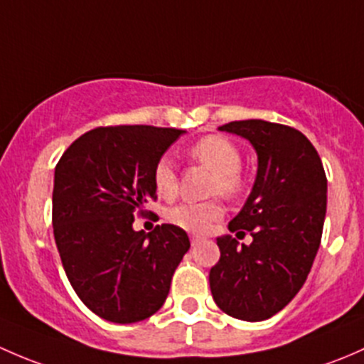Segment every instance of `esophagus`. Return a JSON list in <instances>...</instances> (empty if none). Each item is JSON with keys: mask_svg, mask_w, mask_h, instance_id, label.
<instances>
[{"mask_svg": "<svg viewBox=\"0 0 364 364\" xmlns=\"http://www.w3.org/2000/svg\"><path fill=\"white\" fill-rule=\"evenodd\" d=\"M201 240H203V237H200V235H191V243H193V245H198Z\"/></svg>", "mask_w": 364, "mask_h": 364, "instance_id": "1", "label": "esophagus"}]
</instances>
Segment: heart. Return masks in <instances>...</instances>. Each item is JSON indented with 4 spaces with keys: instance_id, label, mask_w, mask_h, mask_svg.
Here are the masks:
<instances>
[{
    "instance_id": "heart-1",
    "label": "heart",
    "mask_w": 364,
    "mask_h": 364,
    "mask_svg": "<svg viewBox=\"0 0 364 364\" xmlns=\"http://www.w3.org/2000/svg\"><path fill=\"white\" fill-rule=\"evenodd\" d=\"M189 157L213 171L210 182V194H220L235 198L242 193L243 178L240 175L242 168V152L230 138L220 134H208L198 140L189 149ZM152 182L161 198H173L178 191V171L170 156H161L152 170ZM224 207L219 200L201 201V203H181L170 208L166 213L168 223L181 230L203 233L219 220Z\"/></svg>"
}]
</instances>
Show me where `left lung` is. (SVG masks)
Returning <instances> with one entry per match:
<instances>
[{
  "mask_svg": "<svg viewBox=\"0 0 364 364\" xmlns=\"http://www.w3.org/2000/svg\"><path fill=\"white\" fill-rule=\"evenodd\" d=\"M220 131L254 145L257 177L228 226L231 233H250L252 243L240 249L231 235L217 238L220 259L210 269V291L228 316L264 321L280 312L309 277L321 245L328 181L316 147L294 127L250 119L228 122Z\"/></svg>",
  "mask_w": 364,
  "mask_h": 364,
  "instance_id": "obj_1",
  "label": "left lung"
}]
</instances>
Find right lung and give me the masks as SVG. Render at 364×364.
Returning a JSON list of instances; mask_svg holds the SVG:
<instances>
[{"label": "right lung", "instance_id": "add662e5", "mask_svg": "<svg viewBox=\"0 0 364 364\" xmlns=\"http://www.w3.org/2000/svg\"><path fill=\"white\" fill-rule=\"evenodd\" d=\"M186 131L101 126L78 136L55 164L52 226L63 268L85 306L131 324L154 316L189 250L187 233L161 224L134 231V217L157 200L152 170Z\"/></svg>", "mask_w": 364, "mask_h": 364}]
</instances>
